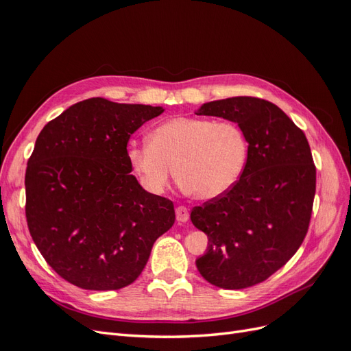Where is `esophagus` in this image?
I'll return each instance as SVG.
<instances>
[{
	"label": "esophagus",
	"instance_id": "obj_1",
	"mask_svg": "<svg viewBox=\"0 0 351 351\" xmlns=\"http://www.w3.org/2000/svg\"><path fill=\"white\" fill-rule=\"evenodd\" d=\"M176 217H177V221L180 222H186L189 221V209L186 206H177L176 208Z\"/></svg>",
	"mask_w": 351,
	"mask_h": 351
}]
</instances>
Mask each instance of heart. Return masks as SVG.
<instances>
[{"instance_id":"obj_1","label":"heart","mask_w":351,"mask_h":351,"mask_svg":"<svg viewBox=\"0 0 351 351\" xmlns=\"http://www.w3.org/2000/svg\"><path fill=\"white\" fill-rule=\"evenodd\" d=\"M127 156L151 193H162L177 171L184 192L212 200L239 183L246 169L249 143L232 121L178 115L155 127L149 143L132 145Z\"/></svg>"}]
</instances>
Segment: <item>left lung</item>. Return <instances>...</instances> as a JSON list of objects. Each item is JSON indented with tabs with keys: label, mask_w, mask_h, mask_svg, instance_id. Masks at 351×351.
Returning <instances> with one entry per match:
<instances>
[{
	"label": "left lung",
	"mask_w": 351,
	"mask_h": 351,
	"mask_svg": "<svg viewBox=\"0 0 351 351\" xmlns=\"http://www.w3.org/2000/svg\"><path fill=\"white\" fill-rule=\"evenodd\" d=\"M196 114L237 123L249 143L239 183L190 214L208 236L196 267L219 289H247L282 268L304 240L316 190L311 146L290 117L265 99L212 101Z\"/></svg>",
	"instance_id": "8db88e82"
}]
</instances>
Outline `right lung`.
I'll return each mask as SVG.
<instances>
[{"instance_id":"1","label":"right lung","mask_w":351,"mask_h":351,"mask_svg":"<svg viewBox=\"0 0 351 351\" xmlns=\"http://www.w3.org/2000/svg\"><path fill=\"white\" fill-rule=\"evenodd\" d=\"M162 107L90 98L39 133L25 177L26 219L40 254L84 290L132 284L176 221L171 200L130 174V136Z\"/></svg>"}]
</instances>
